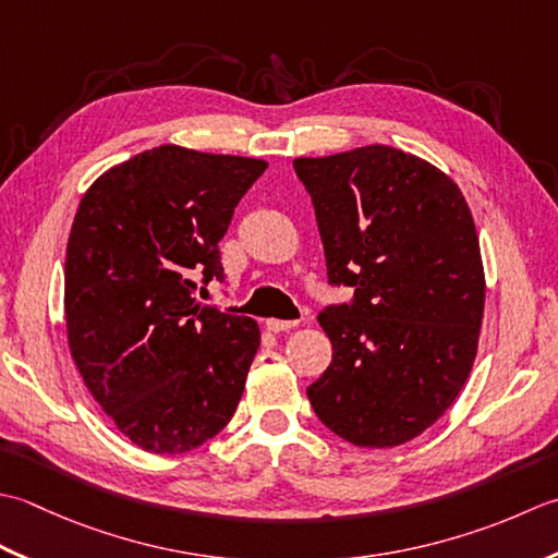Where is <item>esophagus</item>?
Segmentation results:
<instances>
[{"mask_svg": "<svg viewBox=\"0 0 558 558\" xmlns=\"http://www.w3.org/2000/svg\"><path fill=\"white\" fill-rule=\"evenodd\" d=\"M265 325L269 332H287V329H293L295 325H299V320H277V317H269Z\"/></svg>", "mask_w": 558, "mask_h": 558, "instance_id": "1", "label": "esophagus"}]
</instances>
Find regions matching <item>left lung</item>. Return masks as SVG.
I'll return each instance as SVG.
<instances>
[{
    "instance_id": "8db88e82",
    "label": "left lung",
    "mask_w": 558,
    "mask_h": 558,
    "mask_svg": "<svg viewBox=\"0 0 558 558\" xmlns=\"http://www.w3.org/2000/svg\"><path fill=\"white\" fill-rule=\"evenodd\" d=\"M329 283L354 301L317 315L332 363L308 388L320 422L359 448L424 434L468 383L484 317V265L460 187L424 158L371 144L295 158Z\"/></svg>"
}]
</instances>
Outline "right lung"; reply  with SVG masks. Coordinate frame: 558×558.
Wrapping results in <instances>:
<instances>
[{
	"mask_svg": "<svg viewBox=\"0 0 558 558\" xmlns=\"http://www.w3.org/2000/svg\"><path fill=\"white\" fill-rule=\"evenodd\" d=\"M265 168L163 144L106 170L78 202L66 339L88 392L146 452L199 448L241 402L259 327L195 291L223 279L219 241Z\"/></svg>",
	"mask_w": 558,
	"mask_h": 558,
	"instance_id": "add662e5",
	"label": "right lung"
}]
</instances>
